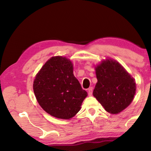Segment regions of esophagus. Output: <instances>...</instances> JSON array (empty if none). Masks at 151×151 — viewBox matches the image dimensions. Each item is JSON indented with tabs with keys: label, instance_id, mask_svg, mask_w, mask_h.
I'll list each match as a JSON object with an SVG mask.
<instances>
[{
	"label": "esophagus",
	"instance_id": "esophagus-1",
	"mask_svg": "<svg viewBox=\"0 0 151 151\" xmlns=\"http://www.w3.org/2000/svg\"><path fill=\"white\" fill-rule=\"evenodd\" d=\"M88 96H91L92 93H93V87H90L88 88Z\"/></svg>",
	"mask_w": 151,
	"mask_h": 151
}]
</instances>
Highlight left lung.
Here are the masks:
<instances>
[{"label":"left lung","mask_w":151,"mask_h":151,"mask_svg":"<svg viewBox=\"0 0 151 151\" xmlns=\"http://www.w3.org/2000/svg\"><path fill=\"white\" fill-rule=\"evenodd\" d=\"M96 83L93 94L107 112L117 114L132 102L135 94L133 78L114 60L106 59L96 67Z\"/></svg>","instance_id":"1"}]
</instances>
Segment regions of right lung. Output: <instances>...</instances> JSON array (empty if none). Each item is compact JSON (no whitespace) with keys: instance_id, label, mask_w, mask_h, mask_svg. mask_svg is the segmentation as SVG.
I'll return each mask as SVG.
<instances>
[{"instance_id":"1","label":"right lung","mask_w":151,"mask_h":151,"mask_svg":"<svg viewBox=\"0 0 151 151\" xmlns=\"http://www.w3.org/2000/svg\"><path fill=\"white\" fill-rule=\"evenodd\" d=\"M65 57L51 58L35 78L33 88L38 104L49 115L68 119L75 116L87 96Z\"/></svg>"}]
</instances>
